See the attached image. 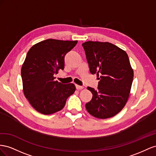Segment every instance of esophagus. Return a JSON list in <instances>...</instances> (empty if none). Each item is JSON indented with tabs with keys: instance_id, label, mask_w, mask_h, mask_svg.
<instances>
[{
	"instance_id": "1",
	"label": "esophagus",
	"mask_w": 156,
	"mask_h": 156,
	"mask_svg": "<svg viewBox=\"0 0 156 156\" xmlns=\"http://www.w3.org/2000/svg\"><path fill=\"white\" fill-rule=\"evenodd\" d=\"M76 90H82L83 87L78 86V85H76Z\"/></svg>"
}]
</instances>
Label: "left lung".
I'll list each match as a JSON object with an SVG mask.
<instances>
[{
    "label": "left lung",
    "instance_id": "obj_1",
    "mask_svg": "<svg viewBox=\"0 0 156 156\" xmlns=\"http://www.w3.org/2000/svg\"><path fill=\"white\" fill-rule=\"evenodd\" d=\"M90 73L100 78L97 90L87 87L93 94L86 104L93 116H114L125 106L133 80V70L127 53L109 42L87 41L82 44Z\"/></svg>",
    "mask_w": 156,
    "mask_h": 156
}]
</instances>
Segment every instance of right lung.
Returning a JSON list of instances; mask_svg holds the SVG:
<instances>
[{"label": "right lung", "mask_w": 156, "mask_h": 156, "mask_svg": "<svg viewBox=\"0 0 156 156\" xmlns=\"http://www.w3.org/2000/svg\"><path fill=\"white\" fill-rule=\"evenodd\" d=\"M77 41L48 39L30 48L21 70L24 95L38 112L49 115L63 108L76 90L74 83L63 84L53 75L64 69L65 56Z\"/></svg>", "instance_id": "obj_1"}]
</instances>
